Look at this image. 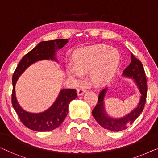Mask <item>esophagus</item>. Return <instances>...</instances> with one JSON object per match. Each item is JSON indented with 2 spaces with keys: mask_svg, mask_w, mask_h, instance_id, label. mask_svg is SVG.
<instances>
[{
  "mask_svg": "<svg viewBox=\"0 0 158 158\" xmlns=\"http://www.w3.org/2000/svg\"><path fill=\"white\" fill-rule=\"evenodd\" d=\"M86 91L85 88L84 87H81L80 88L77 89V94H78V96H81V95H83L84 93Z\"/></svg>",
  "mask_w": 158,
  "mask_h": 158,
  "instance_id": "34e87169",
  "label": "esophagus"
}]
</instances>
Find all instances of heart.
Returning <instances> with one entry per match:
<instances>
[{"instance_id":"b5f03b06","label":"heart","mask_w":158,"mask_h":158,"mask_svg":"<svg viewBox=\"0 0 158 158\" xmlns=\"http://www.w3.org/2000/svg\"><path fill=\"white\" fill-rule=\"evenodd\" d=\"M73 60L75 65H69V73L73 77L81 78L83 73L90 71L93 81L103 85L115 75L120 55L116 49H109L106 44H96L77 49Z\"/></svg>"}]
</instances>
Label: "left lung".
<instances>
[{
	"mask_svg": "<svg viewBox=\"0 0 158 158\" xmlns=\"http://www.w3.org/2000/svg\"><path fill=\"white\" fill-rule=\"evenodd\" d=\"M124 75L127 77H132L135 80L142 94L141 99L137 107L127 116L118 118V119H113V118L108 117L103 109V97L106 94V88L103 89L100 93L98 101H97L98 104H96L93 110L92 114L96 122L103 128L110 131H119L127 129L128 125L132 124L140 115V114L143 111L146 103L148 86H147L145 73H144L142 62L139 59L136 58L133 54H131V62L129 65L124 70Z\"/></svg>",
	"mask_w": 158,
	"mask_h": 158,
	"instance_id": "left-lung-1",
	"label": "left lung"
}]
</instances>
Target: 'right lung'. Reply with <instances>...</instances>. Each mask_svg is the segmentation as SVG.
I'll return each instance as SVG.
<instances>
[{"label": "right lung", "instance_id": "right-lung-1", "mask_svg": "<svg viewBox=\"0 0 158 158\" xmlns=\"http://www.w3.org/2000/svg\"><path fill=\"white\" fill-rule=\"evenodd\" d=\"M67 42L68 40L66 39L40 42L37 46L23 56L13 75L11 96L13 107L23 124L31 130L47 131L53 130L59 127L68 115L69 103L73 99L77 98L76 90H62L55 103L47 111L40 114H31L23 111L19 105L15 96V84L21 73L34 62L41 60H55L54 57L55 50L62 48Z\"/></svg>", "mask_w": 158, "mask_h": 158}]
</instances>
